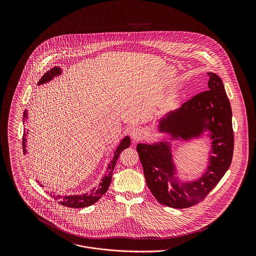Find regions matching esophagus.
<instances>
[{
	"instance_id": "obj_1",
	"label": "esophagus",
	"mask_w": 256,
	"mask_h": 256,
	"mask_svg": "<svg viewBox=\"0 0 256 256\" xmlns=\"http://www.w3.org/2000/svg\"><path fill=\"white\" fill-rule=\"evenodd\" d=\"M130 136L134 141H139L144 137V131L139 127H134L130 130Z\"/></svg>"
}]
</instances>
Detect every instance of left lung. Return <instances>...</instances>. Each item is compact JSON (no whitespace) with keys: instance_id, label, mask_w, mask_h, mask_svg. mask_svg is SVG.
<instances>
[{"instance_id":"left-lung-1","label":"left lung","mask_w":256,"mask_h":256,"mask_svg":"<svg viewBox=\"0 0 256 256\" xmlns=\"http://www.w3.org/2000/svg\"><path fill=\"white\" fill-rule=\"evenodd\" d=\"M208 74V90L196 94L160 122V131L183 139L199 136L205 129L212 132L213 148L207 172L197 182L180 185L172 183L168 186L174 176L168 146L164 143L137 146L146 185L156 200L168 207L185 209L202 202L219 183L232 160L234 131L230 100L222 80L216 74Z\"/></svg>"}]
</instances>
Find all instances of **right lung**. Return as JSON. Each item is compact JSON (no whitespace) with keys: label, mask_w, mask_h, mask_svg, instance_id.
<instances>
[{"label":"right lung","mask_w":256,"mask_h":256,"mask_svg":"<svg viewBox=\"0 0 256 256\" xmlns=\"http://www.w3.org/2000/svg\"><path fill=\"white\" fill-rule=\"evenodd\" d=\"M61 74V69L59 67H55V68H52L50 69L48 72L44 74L42 76V78L39 80L38 82V84H45L47 82H49L50 80H52L55 76H58ZM24 124L26 122V119H28V112L26 110H24ZM26 133H24V137H22V148H24V154L26 152ZM130 138L127 136L125 137L122 142L120 143V145L118 146V148H116L115 152H114V156L112 158V160H110V166H108V172L104 176V180L102 182L100 183L98 187L96 188H94L90 192L88 193H84V194H82V195H70V196H67V195H56V194H50L52 198H54L55 200L58 201L59 204L65 206V207H70V208H84V207H88L92 204H94L96 201H98L102 196L104 194L108 191V187H110V183H111V180H112V172H113V170H114V166H115V164L121 154V152L124 150V148H127L128 146H130ZM42 186V185H40Z\"/></svg>","instance_id":"obj_1"}]
</instances>
